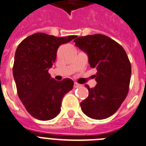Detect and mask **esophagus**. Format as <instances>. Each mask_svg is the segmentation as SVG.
Masks as SVG:
<instances>
[{
  "mask_svg": "<svg viewBox=\"0 0 146 146\" xmlns=\"http://www.w3.org/2000/svg\"><path fill=\"white\" fill-rule=\"evenodd\" d=\"M74 87L75 88H80V87H81V84H78V83H74Z\"/></svg>",
  "mask_w": 146,
  "mask_h": 146,
  "instance_id": "34e87169",
  "label": "esophagus"
}]
</instances>
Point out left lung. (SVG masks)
I'll use <instances>...</instances> for the list:
<instances>
[{
    "mask_svg": "<svg viewBox=\"0 0 146 146\" xmlns=\"http://www.w3.org/2000/svg\"><path fill=\"white\" fill-rule=\"evenodd\" d=\"M74 42L88 55L90 66L98 70L95 87L85 84L89 94L81 103V110L92 119L108 118L128 94L132 72L128 56L119 44L105 35L80 36Z\"/></svg>",
    "mask_w": 146,
    "mask_h": 146,
    "instance_id": "left-lung-1",
    "label": "left lung"
}]
</instances>
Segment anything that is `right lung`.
<instances>
[{
    "mask_svg": "<svg viewBox=\"0 0 146 146\" xmlns=\"http://www.w3.org/2000/svg\"><path fill=\"white\" fill-rule=\"evenodd\" d=\"M76 37H55L37 33L17 46L13 74L18 96L30 115L39 120L55 118L60 113L64 95L73 88L72 79L56 81L48 71L55 62L59 46Z\"/></svg>",
    "mask_w": 146,
    "mask_h": 146,
    "instance_id": "1",
    "label": "right lung"
}]
</instances>
